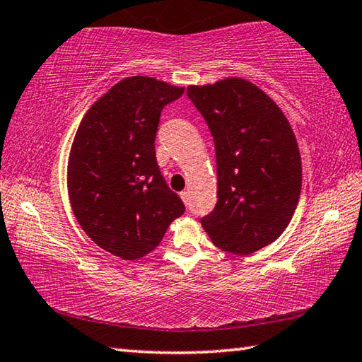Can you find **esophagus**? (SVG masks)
<instances>
[{
  "label": "esophagus",
  "instance_id": "obj_1",
  "mask_svg": "<svg viewBox=\"0 0 362 362\" xmlns=\"http://www.w3.org/2000/svg\"><path fill=\"white\" fill-rule=\"evenodd\" d=\"M180 198L183 199V203L189 206V192H188V189H183V192L180 193Z\"/></svg>",
  "mask_w": 362,
  "mask_h": 362
}]
</instances>
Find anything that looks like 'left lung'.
Wrapping results in <instances>:
<instances>
[{
    "label": "left lung",
    "mask_w": 362,
    "mask_h": 362,
    "mask_svg": "<svg viewBox=\"0 0 362 362\" xmlns=\"http://www.w3.org/2000/svg\"><path fill=\"white\" fill-rule=\"evenodd\" d=\"M216 144L217 204L201 218L212 243L247 255L281 236L302 189L297 140L279 107L241 78L189 86Z\"/></svg>",
    "instance_id": "obj_1"
}]
</instances>
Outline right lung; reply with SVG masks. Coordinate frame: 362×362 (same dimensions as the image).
I'll return each mask as SVG.
<instances>
[{
    "label": "right lung",
    "instance_id": "obj_1",
    "mask_svg": "<svg viewBox=\"0 0 362 362\" xmlns=\"http://www.w3.org/2000/svg\"><path fill=\"white\" fill-rule=\"evenodd\" d=\"M183 88L132 76L100 97L79 124L69 159L76 220L97 246L126 260L155 249L185 212L159 170L155 139L163 108Z\"/></svg>",
    "mask_w": 362,
    "mask_h": 362
}]
</instances>
